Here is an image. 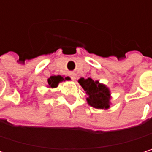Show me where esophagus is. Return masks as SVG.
I'll list each match as a JSON object with an SVG mask.
<instances>
[{
  "instance_id": "1",
  "label": "esophagus",
  "mask_w": 152,
  "mask_h": 152,
  "mask_svg": "<svg viewBox=\"0 0 152 152\" xmlns=\"http://www.w3.org/2000/svg\"><path fill=\"white\" fill-rule=\"evenodd\" d=\"M71 79H72L73 81H75V80H76V75H75V74H72V75H71Z\"/></svg>"
}]
</instances>
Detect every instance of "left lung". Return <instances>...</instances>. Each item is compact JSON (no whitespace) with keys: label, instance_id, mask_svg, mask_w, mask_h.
<instances>
[{"label":"left lung","instance_id":"left-lung-1","mask_svg":"<svg viewBox=\"0 0 152 152\" xmlns=\"http://www.w3.org/2000/svg\"><path fill=\"white\" fill-rule=\"evenodd\" d=\"M79 84L84 90L86 95L87 103L91 106L97 109L107 110L111 105V91L106 84L99 83V81H94L91 78L81 77L78 80Z\"/></svg>","mask_w":152,"mask_h":152}]
</instances>
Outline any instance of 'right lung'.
<instances>
[{
  "label": "right lung",
  "instance_id": "add662e5",
  "mask_svg": "<svg viewBox=\"0 0 152 152\" xmlns=\"http://www.w3.org/2000/svg\"><path fill=\"white\" fill-rule=\"evenodd\" d=\"M69 80H70V77H69V76L64 77V76H60V75H58V76H52L47 79V83H47V87L50 88V89H54V88H56L59 85L60 83H61L63 81L64 82L65 81H69Z\"/></svg>",
  "mask_w": 152,
  "mask_h": 152
}]
</instances>
